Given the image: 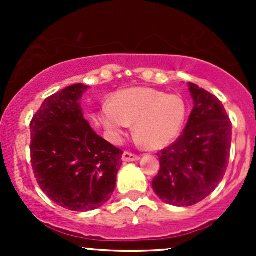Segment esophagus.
I'll return each mask as SVG.
<instances>
[{
    "mask_svg": "<svg viewBox=\"0 0 256 256\" xmlns=\"http://www.w3.org/2000/svg\"><path fill=\"white\" fill-rule=\"evenodd\" d=\"M138 160H140V157H138V154H131V152H124L122 154L124 162H135V161H138Z\"/></svg>",
    "mask_w": 256,
    "mask_h": 256,
    "instance_id": "1",
    "label": "esophagus"
}]
</instances>
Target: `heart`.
<instances>
[{
  "label": "heart",
  "mask_w": 256,
  "mask_h": 256,
  "mask_svg": "<svg viewBox=\"0 0 256 256\" xmlns=\"http://www.w3.org/2000/svg\"><path fill=\"white\" fill-rule=\"evenodd\" d=\"M186 112L184 102L178 95L150 88H130L110 98L102 118L114 141L120 140L128 124H134L138 142L150 150H162L180 135Z\"/></svg>",
  "instance_id": "obj_1"
}]
</instances>
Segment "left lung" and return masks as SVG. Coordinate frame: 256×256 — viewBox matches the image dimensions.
<instances>
[{
	"label": "left lung",
	"instance_id": "obj_1",
	"mask_svg": "<svg viewBox=\"0 0 256 256\" xmlns=\"http://www.w3.org/2000/svg\"><path fill=\"white\" fill-rule=\"evenodd\" d=\"M193 110L180 138L157 154L154 193L167 204L190 207L207 198L226 174L232 144V122L214 95L188 82Z\"/></svg>",
	"mask_w": 256,
	"mask_h": 256
}]
</instances>
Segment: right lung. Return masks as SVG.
<instances>
[{
    "mask_svg": "<svg viewBox=\"0 0 256 256\" xmlns=\"http://www.w3.org/2000/svg\"><path fill=\"white\" fill-rule=\"evenodd\" d=\"M88 85L74 84L43 102L30 121V161L40 190L60 207L88 212L112 197L122 151L82 115Z\"/></svg>",
    "mask_w": 256,
    "mask_h": 256,
    "instance_id": "add662e5",
    "label": "right lung"
}]
</instances>
